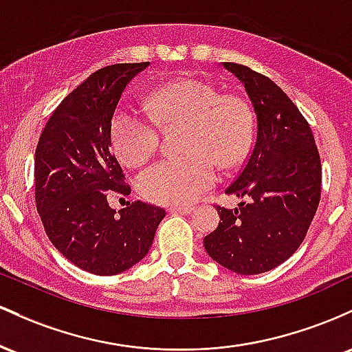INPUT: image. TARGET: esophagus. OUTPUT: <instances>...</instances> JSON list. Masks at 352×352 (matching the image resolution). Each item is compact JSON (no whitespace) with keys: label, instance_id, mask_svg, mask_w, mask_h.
I'll return each mask as SVG.
<instances>
[{"label":"esophagus","instance_id":"esophagus-1","mask_svg":"<svg viewBox=\"0 0 352 352\" xmlns=\"http://www.w3.org/2000/svg\"><path fill=\"white\" fill-rule=\"evenodd\" d=\"M169 212H173V214H191L192 208H189V206H173V208H169Z\"/></svg>","mask_w":352,"mask_h":352}]
</instances>
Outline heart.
<instances>
[{"mask_svg":"<svg viewBox=\"0 0 352 352\" xmlns=\"http://www.w3.org/2000/svg\"><path fill=\"white\" fill-rule=\"evenodd\" d=\"M153 116L163 126H184L183 157L164 160L140 177L141 195L163 206L191 204L216 181L214 163L232 168L251 144L252 116L243 100L219 94L203 80L173 81L149 98ZM111 143L126 166L144 164L157 148L151 118L131 108L118 109L111 121Z\"/></svg>","mask_w":352,"mask_h":352,"instance_id":"heart-1","label":"heart"}]
</instances>
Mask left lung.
<instances>
[{"label": "left lung", "instance_id": "1", "mask_svg": "<svg viewBox=\"0 0 352 352\" xmlns=\"http://www.w3.org/2000/svg\"><path fill=\"white\" fill-rule=\"evenodd\" d=\"M238 78L256 114V141L226 195L238 208H218L219 224L204 250L226 270L251 276L274 270L301 246L321 199V160L309 124L270 78L223 63Z\"/></svg>", "mask_w": 352, "mask_h": 352}]
</instances>
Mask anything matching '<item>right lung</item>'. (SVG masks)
<instances>
[{
	"instance_id": "right-lung-1",
	"label": "right lung",
	"mask_w": 352,
	"mask_h": 352,
	"mask_svg": "<svg viewBox=\"0 0 352 352\" xmlns=\"http://www.w3.org/2000/svg\"><path fill=\"white\" fill-rule=\"evenodd\" d=\"M149 63L98 69L73 89L39 136L34 155L36 208L53 246L82 271L120 274L148 254L164 209L143 201L113 209L111 191L128 195L111 153V121L129 81Z\"/></svg>"
}]
</instances>
